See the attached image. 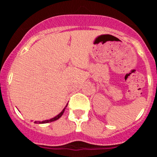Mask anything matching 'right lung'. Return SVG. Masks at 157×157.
I'll return each instance as SVG.
<instances>
[{
	"instance_id": "add662e5",
	"label": "right lung",
	"mask_w": 157,
	"mask_h": 157,
	"mask_svg": "<svg viewBox=\"0 0 157 157\" xmlns=\"http://www.w3.org/2000/svg\"><path fill=\"white\" fill-rule=\"evenodd\" d=\"M66 107H65L64 109H63V111H62V112H60V113H59V115H57V116H55V117H54V118H52V119H50V120H45V121H42V122L35 121V122H34V123H50V122H53V121H55V120H57L58 119H59V118H60L62 116V115L63 114V112H64V110H65V109H66Z\"/></svg>"
}]
</instances>
